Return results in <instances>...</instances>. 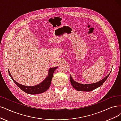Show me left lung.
Returning a JSON list of instances; mask_svg holds the SVG:
<instances>
[{"mask_svg": "<svg viewBox=\"0 0 121 121\" xmlns=\"http://www.w3.org/2000/svg\"><path fill=\"white\" fill-rule=\"evenodd\" d=\"M111 73V72L109 73V74L106 76L104 79L101 80V81L92 84H80L79 83L76 82L72 78L71 75L70 76V80L71 82V84L72 85L73 87L76 89V90L79 91H85V92H90L91 91H93L95 90V89L100 87L101 85H102L108 78L110 74Z\"/></svg>", "mask_w": 121, "mask_h": 121, "instance_id": "1", "label": "left lung"}]
</instances>
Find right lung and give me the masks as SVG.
<instances>
[{"label":"right lung","mask_w":121,"mask_h":121,"mask_svg":"<svg viewBox=\"0 0 121 121\" xmlns=\"http://www.w3.org/2000/svg\"><path fill=\"white\" fill-rule=\"evenodd\" d=\"M58 67V66L55 67L50 68L48 70V75L45 78L43 81L40 83V84L36 85L35 86H25L17 83L14 79L12 77V76L10 73V71L8 69L9 75L12 79V80L15 83L16 85L22 91L24 92L31 95H35L41 94L46 92L49 88L50 87L51 81L53 77V73L54 71Z\"/></svg>","instance_id":"right-lung-1"}]
</instances>
